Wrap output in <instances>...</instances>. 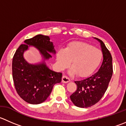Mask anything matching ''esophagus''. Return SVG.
<instances>
[{
	"instance_id": "obj_1",
	"label": "esophagus",
	"mask_w": 126,
	"mask_h": 126,
	"mask_svg": "<svg viewBox=\"0 0 126 126\" xmlns=\"http://www.w3.org/2000/svg\"><path fill=\"white\" fill-rule=\"evenodd\" d=\"M69 81H70V79H69L67 76H63L62 77V82L68 83L69 82Z\"/></svg>"
}]
</instances>
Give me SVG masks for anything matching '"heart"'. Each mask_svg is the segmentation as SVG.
<instances>
[{
    "instance_id": "heart-1",
    "label": "heart",
    "mask_w": 126,
    "mask_h": 126,
    "mask_svg": "<svg viewBox=\"0 0 126 126\" xmlns=\"http://www.w3.org/2000/svg\"><path fill=\"white\" fill-rule=\"evenodd\" d=\"M103 58L102 50L84 42H72L66 48H60L56 53L58 69L63 70L70 64V75L78 74L80 78L90 75L100 64Z\"/></svg>"
}]
</instances>
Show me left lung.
Wrapping results in <instances>:
<instances>
[{
	"label": "left lung",
	"instance_id": "1",
	"mask_svg": "<svg viewBox=\"0 0 126 126\" xmlns=\"http://www.w3.org/2000/svg\"><path fill=\"white\" fill-rule=\"evenodd\" d=\"M100 44L103 60L98 71L81 80L74 81L77 90L70 96L73 104L79 108H88L97 103L105 93L113 74L112 57L103 41Z\"/></svg>",
	"mask_w": 126,
	"mask_h": 126
}]
</instances>
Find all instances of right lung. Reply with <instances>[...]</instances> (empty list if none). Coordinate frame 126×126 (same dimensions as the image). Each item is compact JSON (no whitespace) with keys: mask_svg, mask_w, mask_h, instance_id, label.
<instances>
[{"mask_svg":"<svg viewBox=\"0 0 126 126\" xmlns=\"http://www.w3.org/2000/svg\"><path fill=\"white\" fill-rule=\"evenodd\" d=\"M50 37L38 34L24 41L16 51L12 61V74L15 87L19 97L30 104L37 105L47 100L53 85L62 81V73L49 69L46 61L56 51ZM30 47H35L42 57L41 62L28 63L24 53Z\"/></svg>","mask_w":126,"mask_h":126,"instance_id":"obj_1","label":"right lung"}]
</instances>
